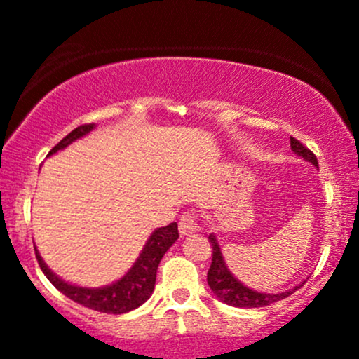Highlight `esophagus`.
Segmentation results:
<instances>
[{
  "label": "esophagus",
  "mask_w": 359,
  "mask_h": 359,
  "mask_svg": "<svg viewBox=\"0 0 359 359\" xmlns=\"http://www.w3.org/2000/svg\"><path fill=\"white\" fill-rule=\"evenodd\" d=\"M198 229H200V226H198L196 215H194L193 212H187V213H184L182 217H180L179 233L182 234V236H189V234L196 233Z\"/></svg>",
  "instance_id": "obj_1"
}]
</instances>
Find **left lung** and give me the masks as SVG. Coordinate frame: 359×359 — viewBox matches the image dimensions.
<instances>
[{
  "label": "left lung",
  "instance_id": "obj_1",
  "mask_svg": "<svg viewBox=\"0 0 359 359\" xmlns=\"http://www.w3.org/2000/svg\"><path fill=\"white\" fill-rule=\"evenodd\" d=\"M290 147L297 156L304 158L306 161L313 163L314 166H318L316 156H314V154L311 153L306 146H302L299 140L293 139V137H290ZM208 240H210V245H212L213 252H212V266H210V269H208L206 281H208V287L212 288L213 293H215L217 299H219L220 302L227 304V306H233V307L269 306V304L278 302V300L292 295L297 288H300L304 285L302 283V285H299V287L292 288V290H285L281 293H262V292L252 290V288L245 287L241 281H238L236 278L233 276V273L227 269L226 260H224L222 252H220L219 241H217L215 234H210Z\"/></svg>",
  "mask_w": 359,
  "mask_h": 359
}]
</instances>
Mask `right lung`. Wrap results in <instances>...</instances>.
<instances>
[{
    "mask_svg": "<svg viewBox=\"0 0 359 359\" xmlns=\"http://www.w3.org/2000/svg\"><path fill=\"white\" fill-rule=\"evenodd\" d=\"M95 128L93 123L90 125H81L78 128L72 130L69 135L64 137L55 147L48 153V156L55 154L57 151L64 149L69 144H72L74 140L81 139L86 133H90ZM179 240V229H177V222H172L170 226L158 227L153 234L149 236V240L144 245L142 252L137 257V260L133 262V266L130 267L128 273L123 278H119L114 283L106 285V287L100 288H86V287H76V285L67 283V281L60 280L55 273H52L48 266L45 264V260L41 259L39 252L36 250V259H38L39 267L45 273V276L48 278L50 283L69 297L74 302L81 304V306L90 307L93 311H99V313H107V314H123L128 313V311L137 309L139 306H142L147 299L151 297V293L154 292V283H156V271L159 262H161L163 255L166 253V250L172 247L175 241Z\"/></svg>",
    "mask_w": 359,
    "mask_h": 359,
    "instance_id": "obj_1",
    "label": "right lung"
}]
</instances>
